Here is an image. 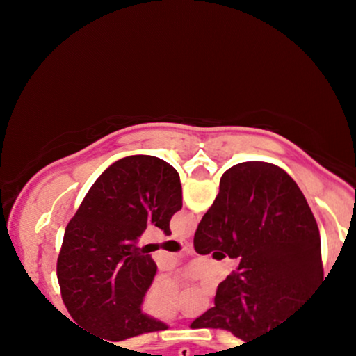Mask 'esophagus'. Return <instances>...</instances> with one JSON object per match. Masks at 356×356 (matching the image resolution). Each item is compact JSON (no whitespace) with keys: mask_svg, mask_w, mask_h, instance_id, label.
<instances>
[{"mask_svg":"<svg viewBox=\"0 0 356 356\" xmlns=\"http://www.w3.org/2000/svg\"><path fill=\"white\" fill-rule=\"evenodd\" d=\"M182 244H184V248L189 249V251H192V243H191L189 239H184V241H182Z\"/></svg>","mask_w":356,"mask_h":356,"instance_id":"obj_1","label":"esophagus"}]
</instances>
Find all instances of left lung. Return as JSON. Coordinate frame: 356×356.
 Returning <instances> with one entry per match:
<instances>
[{
  "mask_svg": "<svg viewBox=\"0 0 356 356\" xmlns=\"http://www.w3.org/2000/svg\"><path fill=\"white\" fill-rule=\"evenodd\" d=\"M181 209L177 170L159 157H124L97 179L65 229L56 263L61 300L76 326L104 341L167 330L140 309L157 264L137 239L150 224L169 236Z\"/></svg>",
  "mask_w": 356,
  "mask_h": 356,
  "instance_id": "left-lung-1",
  "label": "left lung"
}]
</instances>
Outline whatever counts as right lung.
<instances>
[{
	"label": "right lung",
	"mask_w": 356,
	"mask_h": 356,
	"mask_svg": "<svg viewBox=\"0 0 356 356\" xmlns=\"http://www.w3.org/2000/svg\"><path fill=\"white\" fill-rule=\"evenodd\" d=\"M194 249L199 254L222 249L241 261L192 330L220 328L257 340L291 320L326 281L320 231L303 192L268 162H243L222 174Z\"/></svg>",
	"instance_id": "obj_1"
}]
</instances>
